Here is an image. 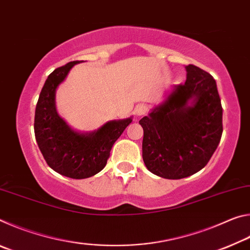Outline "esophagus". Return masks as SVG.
I'll list each match as a JSON object with an SVG mask.
<instances>
[{
    "label": "esophagus",
    "instance_id": "obj_1",
    "mask_svg": "<svg viewBox=\"0 0 250 250\" xmlns=\"http://www.w3.org/2000/svg\"><path fill=\"white\" fill-rule=\"evenodd\" d=\"M146 111H147V107H146V104H138L137 107H135V110H134L135 116H137V117L145 116L146 113Z\"/></svg>",
    "mask_w": 250,
    "mask_h": 250
}]
</instances>
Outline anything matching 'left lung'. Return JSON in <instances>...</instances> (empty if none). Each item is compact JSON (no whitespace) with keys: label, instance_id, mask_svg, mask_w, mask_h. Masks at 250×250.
Returning <instances> with one entry per match:
<instances>
[{"label":"left lung","instance_id":"obj_1","mask_svg":"<svg viewBox=\"0 0 250 250\" xmlns=\"http://www.w3.org/2000/svg\"><path fill=\"white\" fill-rule=\"evenodd\" d=\"M185 69V83L173 86L166 99L139 121L146 168L168 180L201 171L217 149L223 133L216 82L194 65Z\"/></svg>","mask_w":250,"mask_h":250}]
</instances>
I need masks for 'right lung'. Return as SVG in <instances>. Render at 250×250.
I'll list each match as a JSON object with an SVG mask.
<instances>
[{"label":"right lung","instance_id":"add662e5","mask_svg":"<svg viewBox=\"0 0 250 250\" xmlns=\"http://www.w3.org/2000/svg\"><path fill=\"white\" fill-rule=\"evenodd\" d=\"M79 61L70 62L48 76L35 110L34 131L40 150L49 167L70 179L94 176L107 164L112 146L132 117L105 122L90 132L76 131L58 115L56 90Z\"/></svg>","mask_w":250,"mask_h":250}]
</instances>
